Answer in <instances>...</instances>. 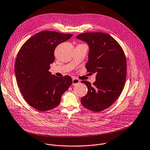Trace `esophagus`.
<instances>
[{
	"instance_id": "obj_1",
	"label": "esophagus",
	"mask_w": 150,
	"mask_h": 150,
	"mask_svg": "<svg viewBox=\"0 0 150 150\" xmlns=\"http://www.w3.org/2000/svg\"><path fill=\"white\" fill-rule=\"evenodd\" d=\"M79 82H80V81L78 78H76L75 77L73 78V79H72V85L73 86L76 85V84L79 83Z\"/></svg>"
}]
</instances>
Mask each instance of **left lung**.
<instances>
[{
    "mask_svg": "<svg viewBox=\"0 0 150 150\" xmlns=\"http://www.w3.org/2000/svg\"><path fill=\"white\" fill-rule=\"evenodd\" d=\"M77 38L89 46L88 72L96 73L93 85L82 81L88 87L87 94L81 98L82 105L93 112H101L112 106L120 95L127 73L126 58L119 42L108 34L96 32L79 34Z\"/></svg>",
    "mask_w": 150,
    "mask_h": 150,
    "instance_id": "8db88e82",
    "label": "left lung"
}]
</instances>
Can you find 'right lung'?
<instances>
[{
  "instance_id": "1",
  "label": "right lung",
  "mask_w": 150,
  "mask_h": 150,
  "mask_svg": "<svg viewBox=\"0 0 150 150\" xmlns=\"http://www.w3.org/2000/svg\"><path fill=\"white\" fill-rule=\"evenodd\" d=\"M72 36L54 31L39 32L23 44L17 55L14 72L17 85L26 102L38 111L56 108L72 83L69 76L58 77L48 71L55 59L56 47Z\"/></svg>"
}]
</instances>
